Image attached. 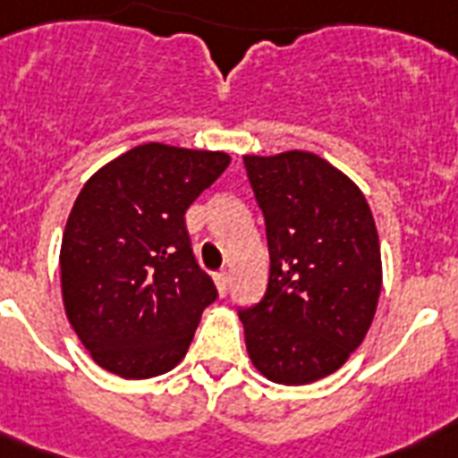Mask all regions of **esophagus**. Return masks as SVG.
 <instances>
[{
	"label": "esophagus",
	"instance_id": "34e87169",
	"mask_svg": "<svg viewBox=\"0 0 458 458\" xmlns=\"http://www.w3.org/2000/svg\"><path fill=\"white\" fill-rule=\"evenodd\" d=\"M215 282H217L219 293L226 296V292H229V275H226V272H217V275H215Z\"/></svg>",
	"mask_w": 458,
	"mask_h": 458
}]
</instances>
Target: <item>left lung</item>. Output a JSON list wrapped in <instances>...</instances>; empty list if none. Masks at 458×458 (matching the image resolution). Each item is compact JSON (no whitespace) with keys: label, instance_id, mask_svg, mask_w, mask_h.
<instances>
[{"label":"left lung","instance_id":"left-lung-1","mask_svg":"<svg viewBox=\"0 0 458 458\" xmlns=\"http://www.w3.org/2000/svg\"><path fill=\"white\" fill-rule=\"evenodd\" d=\"M265 217V296L239 308L248 356L267 380L308 385L342 368L373 322L380 241L368 200L313 152L243 157Z\"/></svg>","mask_w":458,"mask_h":458}]
</instances>
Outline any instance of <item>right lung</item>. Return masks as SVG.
<instances>
[{"label":"right lung","mask_w":458,"mask_h":458,"mask_svg":"<svg viewBox=\"0 0 458 458\" xmlns=\"http://www.w3.org/2000/svg\"><path fill=\"white\" fill-rule=\"evenodd\" d=\"M226 166L225 152L145 143L78 193L59 255L64 308L109 373L143 380L186 356L217 286L196 262L183 215Z\"/></svg>","instance_id":"obj_1"}]
</instances>
